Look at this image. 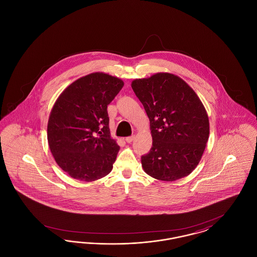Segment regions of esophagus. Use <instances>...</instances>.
<instances>
[{"instance_id":"1","label":"esophagus","mask_w":257,"mask_h":257,"mask_svg":"<svg viewBox=\"0 0 257 257\" xmlns=\"http://www.w3.org/2000/svg\"><path fill=\"white\" fill-rule=\"evenodd\" d=\"M135 139V136L133 135V136H130V137H127L126 139H125V141L128 143V144H130V143H132L133 141H134Z\"/></svg>"}]
</instances>
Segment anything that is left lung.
<instances>
[{"label":"left lung","mask_w":257,"mask_h":257,"mask_svg":"<svg viewBox=\"0 0 257 257\" xmlns=\"http://www.w3.org/2000/svg\"><path fill=\"white\" fill-rule=\"evenodd\" d=\"M150 121L152 147L142 156L148 175L174 181L196 169L209 138L205 108L192 87L173 74L157 73L132 82Z\"/></svg>","instance_id":"8db88e82"}]
</instances>
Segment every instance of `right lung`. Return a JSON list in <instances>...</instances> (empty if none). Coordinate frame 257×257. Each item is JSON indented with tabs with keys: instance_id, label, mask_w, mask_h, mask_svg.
Instances as JSON below:
<instances>
[{
	"instance_id": "right-lung-1",
	"label": "right lung",
	"mask_w": 257,
	"mask_h": 257,
	"mask_svg": "<svg viewBox=\"0 0 257 257\" xmlns=\"http://www.w3.org/2000/svg\"><path fill=\"white\" fill-rule=\"evenodd\" d=\"M122 81L91 73L67 86L50 113V150L62 171L74 179L95 181L110 173L119 147L110 138L108 105Z\"/></svg>"
}]
</instances>
